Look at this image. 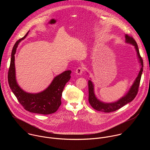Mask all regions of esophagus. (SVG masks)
<instances>
[{"label":"esophagus","instance_id":"34e87169","mask_svg":"<svg viewBox=\"0 0 150 150\" xmlns=\"http://www.w3.org/2000/svg\"><path fill=\"white\" fill-rule=\"evenodd\" d=\"M83 70H84V69H83V67H79V68H78L76 69L75 72H76V74L77 75H81V74L83 73Z\"/></svg>","mask_w":150,"mask_h":150}]
</instances>
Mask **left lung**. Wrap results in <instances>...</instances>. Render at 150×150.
<instances>
[{
	"mask_svg": "<svg viewBox=\"0 0 150 150\" xmlns=\"http://www.w3.org/2000/svg\"><path fill=\"white\" fill-rule=\"evenodd\" d=\"M125 40L126 42L127 43L132 45L135 46L136 51L137 52V56L139 58V62L141 63V68L138 74V76L135 80L133 85L131 87L129 91L127 93V94L119 99L118 101L111 103H103L97 98L94 94V85L91 80L88 81V101L92 108L97 111L103 112L104 113H110L112 112H115L123 106L126 105V104L131 102L136 97L138 94V88L140 83V81L141 78L142 73L143 71V60L139 54L138 47L137 45V42L134 39V38L128 34L125 35Z\"/></svg>",
	"mask_w": 150,
	"mask_h": 150,
	"instance_id": "obj_1",
	"label": "left lung"
}]
</instances>
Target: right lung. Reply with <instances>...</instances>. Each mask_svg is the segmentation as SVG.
Segmentation results:
<instances>
[{
	"label": "right lung",
	"instance_id": "right-lung-1",
	"mask_svg": "<svg viewBox=\"0 0 150 150\" xmlns=\"http://www.w3.org/2000/svg\"><path fill=\"white\" fill-rule=\"evenodd\" d=\"M29 31L15 44L11 54L8 79L9 87L19 103L27 111L37 114L49 115L56 112L61 105V97L66 83L71 78V71H66L56 76L49 86L43 91L37 94L28 93L21 89L15 78V54L20 41L24 40Z\"/></svg>",
	"mask_w": 150,
	"mask_h": 150
}]
</instances>
